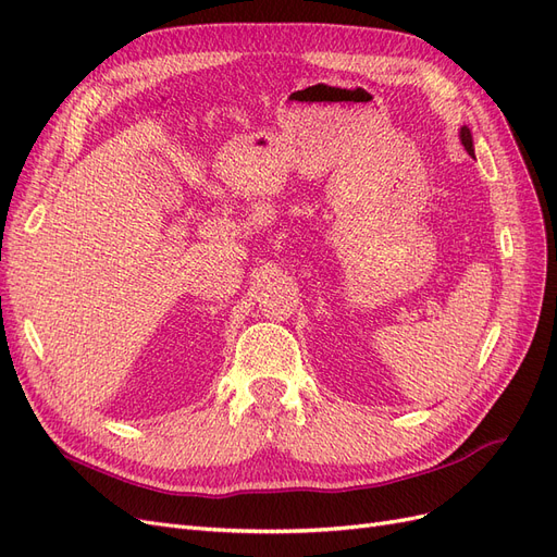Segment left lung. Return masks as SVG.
Returning a JSON list of instances; mask_svg holds the SVG:
<instances>
[{
    "label": "left lung",
    "instance_id": "obj_1",
    "mask_svg": "<svg viewBox=\"0 0 557 557\" xmlns=\"http://www.w3.org/2000/svg\"><path fill=\"white\" fill-rule=\"evenodd\" d=\"M460 139H462V144H465V148H467V153L474 156V144H471V132H469L467 127L460 129Z\"/></svg>",
    "mask_w": 557,
    "mask_h": 557
}]
</instances>
